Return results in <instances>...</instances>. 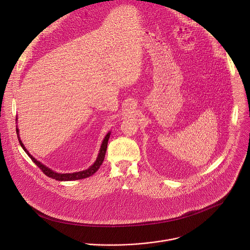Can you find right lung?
<instances>
[{"mask_svg": "<svg viewBox=\"0 0 250 250\" xmlns=\"http://www.w3.org/2000/svg\"><path fill=\"white\" fill-rule=\"evenodd\" d=\"M16 121H17V118H16ZM16 133H17V137H18V140H19V143L21 145V147L23 148V150L26 151V153L31 157V159L34 161V163L39 166V168L49 178L52 179H55L57 181H75V180H81V179H85V178H89L91 177L92 175H94L99 169H100V165L102 164L103 160H104V157H105V152L107 150V144H108V140H109V137H110V134L111 132H108L107 135L105 136L102 144H101V147H100V153H99V156L96 160V162L91 166L89 167L87 170H84V171H80V172H75V173H68V174H61V173H56L54 172L53 170H51L50 168L46 167L45 165H43L42 163H41L39 160H37L32 154H30V152L27 150V149L25 148V146L23 145L22 141L20 140V137H19V130L18 128H16Z\"/></svg>", "mask_w": 250, "mask_h": 250, "instance_id": "add662e5", "label": "right lung"}]
</instances>
